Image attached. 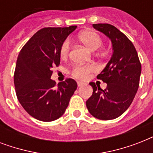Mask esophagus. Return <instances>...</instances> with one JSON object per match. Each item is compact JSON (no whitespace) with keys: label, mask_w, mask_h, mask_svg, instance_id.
<instances>
[{"label":"esophagus","mask_w":153,"mask_h":153,"mask_svg":"<svg viewBox=\"0 0 153 153\" xmlns=\"http://www.w3.org/2000/svg\"><path fill=\"white\" fill-rule=\"evenodd\" d=\"M77 84H78V86H85L86 84L84 83V82H77Z\"/></svg>","instance_id":"esophagus-1"}]
</instances>
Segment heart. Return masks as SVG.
<instances>
[{"mask_svg":"<svg viewBox=\"0 0 153 153\" xmlns=\"http://www.w3.org/2000/svg\"><path fill=\"white\" fill-rule=\"evenodd\" d=\"M79 41L85 45L91 51H97L100 48L103 44V40L98 33L94 31H85L79 35ZM71 44L68 39H65L61 44L59 49L60 57L62 59L67 58L69 55ZM96 67L92 65H85V66H77L72 71V75L79 79H86L90 76L91 72L94 71Z\"/></svg>","mask_w":153,"mask_h":153,"instance_id":"obj_1","label":"heart"}]
</instances>
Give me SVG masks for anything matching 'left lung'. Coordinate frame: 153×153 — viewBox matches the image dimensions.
Returning <instances> with one entry per match:
<instances>
[{"label": "left lung", "instance_id": "8db88e82", "mask_svg": "<svg viewBox=\"0 0 153 153\" xmlns=\"http://www.w3.org/2000/svg\"><path fill=\"white\" fill-rule=\"evenodd\" d=\"M93 27L111 40L113 55L106 67L97 76L107 83L102 90L91 82L93 94L86 101L90 114L100 120H112L126 111L139 87L141 64L137 52L128 37L109 24H94Z\"/></svg>", "mask_w": 153, "mask_h": 153}]
</instances>
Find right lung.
<instances>
[{
    "label": "right lung",
    "mask_w": 153,
    "mask_h": 153,
    "mask_svg": "<svg viewBox=\"0 0 153 153\" xmlns=\"http://www.w3.org/2000/svg\"><path fill=\"white\" fill-rule=\"evenodd\" d=\"M76 27L42 28L19 53L14 72L16 94L23 108L37 120L60 117L77 89L74 79H67L57 86L51 79V68L60 63V46Z\"/></svg>",
    "instance_id": "add662e5"
}]
</instances>
